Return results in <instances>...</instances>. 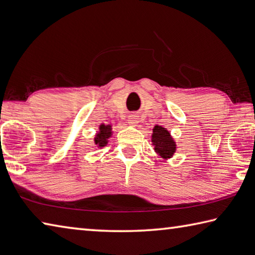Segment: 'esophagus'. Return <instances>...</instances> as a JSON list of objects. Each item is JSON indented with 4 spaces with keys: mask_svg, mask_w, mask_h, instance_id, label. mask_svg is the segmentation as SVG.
<instances>
[{
    "mask_svg": "<svg viewBox=\"0 0 255 255\" xmlns=\"http://www.w3.org/2000/svg\"><path fill=\"white\" fill-rule=\"evenodd\" d=\"M128 121V124H129V126H133V127H135L136 124L138 123V119H137L136 115H129Z\"/></svg>",
    "mask_w": 255,
    "mask_h": 255,
    "instance_id": "obj_1",
    "label": "esophagus"
}]
</instances>
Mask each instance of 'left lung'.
<instances>
[{
  "mask_svg": "<svg viewBox=\"0 0 255 255\" xmlns=\"http://www.w3.org/2000/svg\"><path fill=\"white\" fill-rule=\"evenodd\" d=\"M152 142L155 152L164 160L172 157L176 150V144L173 141L170 132L160 126H155L153 128Z\"/></svg>",
  "mask_w": 255,
  "mask_h": 255,
  "instance_id": "8db88e82",
  "label": "left lung"
}]
</instances>
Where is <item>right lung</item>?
Returning <instances> with one entry per match:
<instances>
[{
    "instance_id": "1",
    "label": "right lung",
    "mask_w": 255,
    "mask_h": 255,
    "mask_svg": "<svg viewBox=\"0 0 255 255\" xmlns=\"http://www.w3.org/2000/svg\"><path fill=\"white\" fill-rule=\"evenodd\" d=\"M112 131H111V126H104V124H101L100 126V131L95 135V144H98L100 147L105 146L108 144V138L111 136Z\"/></svg>"
}]
</instances>
